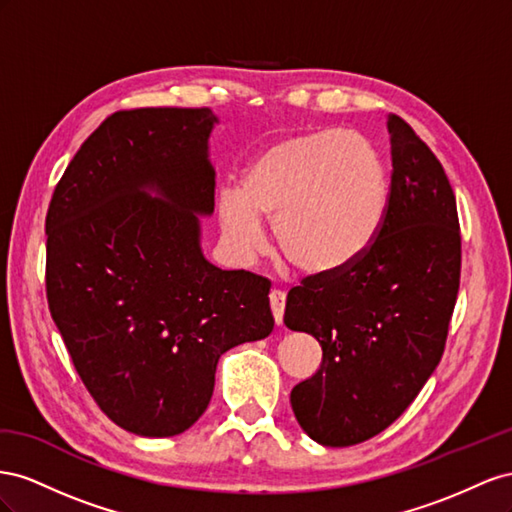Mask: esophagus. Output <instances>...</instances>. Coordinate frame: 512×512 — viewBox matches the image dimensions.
<instances>
[{
    "mask_svg": "<svg viewBox=\"0 0 512 512\" xmlns=\"http://www.w3.org/2000/svg\"><path fill=\"white\" fill-rule=\"evenodd\" d=\"M270 309H272L276 326H281L283 324V313H285V291H281V289L270 291Z\"/></svg>",
    "mask_w": 512,
    "mask_h": 512,
    "instance_id": "34e87169",
    "label": "esophagus"
}]
</instances>
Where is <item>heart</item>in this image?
Listing matches in <instances>:
<instances>
[{"label":"heart","instance_id":"heart-1","mask_svg":"<svg viewBox=\"0 0 512 512\" xmlns=\"http://www.w3.org/2000/svg\"><path fill=\"white\" fill-rule=\"evenodd\" d=\"M388 199V167L377 145L358 133L324 130L259 152L240 191L227 188L218 197V216L238 259L261 251V218H268L291 264L304 272H334L369 251Z\"/></svg>","mask_w":512,"mask_h":512}]
</instances>
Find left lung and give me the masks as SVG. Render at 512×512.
<instances>
[{
	"label": "left lung",
	"mask_w": 512,
	"mask_h": 512,
	"mask_svg": "<svg viewBox=\"0 0 512 512\" xmlns=\"http://www.w3.org/2000/svg\"><path fill=\"white\" fill-rule=\"evenodd\" d=\"M390 199L375 242L354 264L289 289L285 326L321 345L313 377L291 390L311 440L354 446L390 427L442 360L459 294L461 231L444 167L399 115H388Z\"/></svg>",
	"instance_id": "8db88e82"
}]
</instances>
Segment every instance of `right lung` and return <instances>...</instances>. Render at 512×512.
<instances>
[{"label":"right lung","mask_w":512,"mask_h":512,"mask_svg":"<svg viewBox=\"0 0 512 512\" xmlns=\"http://www.w3.org/2000/svg\"><path fill=\"white\" fill-rule=\"evenodd\" d=\"M216 122L208 107L113 113L49 203L51 317L100 410L143 437L193 427L212 399L218 358L274 328L270 281L216 268L201 253L197 214L214 212Z\"/></svg>","instance_id":"add662e5"}]
</instances>
